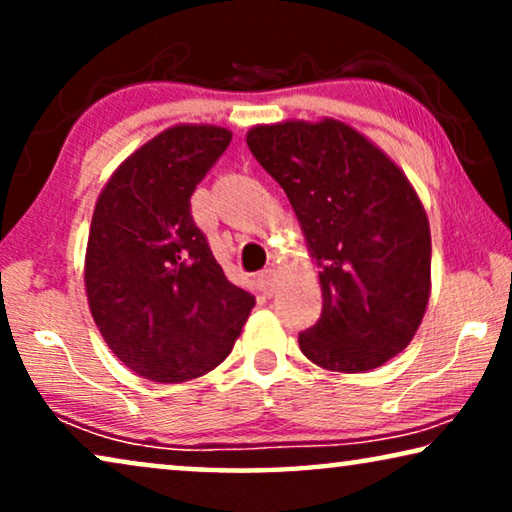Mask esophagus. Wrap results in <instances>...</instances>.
Wrapping results in <instances>:
<instances>
[{
	"mask_svg": "<svg viewBox=\"0 0 512 512\" xmlns=\"http://www.w3.org/2000/svg\"><path fill=\"white\" fill-rule=\"evenodd\" d=\"M258 286H261L263 296H272L275 293V270H263L261 275H258Z\"/></svg>",
	"mask_w": 512,
	"mask_h": 512,
	"instance_id": "esophagus-1",
	"label": "esophagus"
}]
</instances>
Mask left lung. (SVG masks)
I'll return each mask as SVG.
<instances>
[{"label":"left lung","instance_id":"left-lung-1","mask_svg":"<svg viewBox=\"0 0 512 512\" xmlns=\"http://www.w3.org/2000/svg\"><path fill=\"white\" fill-rule=\"evenodd\" d=\"M249 151L284 188L317 258L321 317L298 335L307 359L363 373L401 354L431 291L429 219L405 174L340 121L258 125Z\"/></svg>","mask_w":512,"mask_h":512}]
</instances>
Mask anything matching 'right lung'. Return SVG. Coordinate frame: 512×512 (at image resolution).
Here are the masks:
<instances>
[{"instance_id":"add662e5","label":"right lung","mask_w":512,"mask_h":512,"mask_svg":"<svg viewBox=\"0 0 512 512\" xmlns=\"http://www.w3.org/2000/svg\"><path fill=\"white\" fill-rule=\"evenodd\" d=\"M233 135L177 125L132 153L104 186L90 223L86 291L104 342L153 382L219 366L256 298L223 275L191 214V195Z\"/></svg>"}]
</instances>
